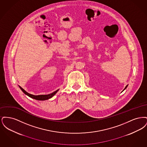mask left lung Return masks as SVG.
I'll list each match as a JSON object with an SVG mask.
<instances>
[{
	"label": "left lung",
	"instance_id": "obj_1",
	"mask_svg": "<svg viewBox=\"0 0 147 147\" xmlns=\"http://www.w3.org/2000/svg\"><path fill=\"white\" fill-rule=\"evenodd\" d=\"M127 86H126V88H125V89H126V88H127ZM125 89H124V90H125Z\"/></svg>",
	"mask_w": 147,
	"mask_h": 147
}]
</instances>
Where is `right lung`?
<instances>
[{"mask_svg": "<svg viewBox=\"0 0 147 147\" xmlns=\"http://www.w3.org/2000/svg\"><path fill=\"white\" fill-rule=\"evenodd\" d=\"M20 88L21 89V90L24 92V94H25L26 95H27L29 97L33 98L36 99V100H46L49 99L50 98L53 97V96H54V95L56 94V92L58 91V90H56V91L53 92H52V93H51V94H49V95H32V94H29L28 92H27L26 91H25V90H24L20 86Z\"/></svg>", "mask_w": 147, "mask_h": 147, "instance_id": "right-lung-1", "label": "right lung"}]
</instances>
